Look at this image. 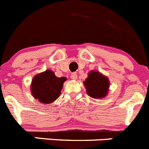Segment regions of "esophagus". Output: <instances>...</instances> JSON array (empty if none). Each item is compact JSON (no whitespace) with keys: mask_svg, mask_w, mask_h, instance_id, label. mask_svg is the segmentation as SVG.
Listing matches in <instances>:
<instances>
[{"mask_svg":"<svg viewBox=\"0 0 149 149\" xmlns=\"http://www.w3.org/2000/svg\"><path fill=\"white\" fill-rule=\"evenodd\" d=\"M71 78H72V80H74V81L77 80V73H72V74H71Z\"/></svg>","mask_w":149,"mask_h":149,"instance_id":"34e87169","label":"esophagus"}]
</instances>
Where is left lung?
I'll return each instance as SVG.
<instances>
[{"mask_svg": "<svg viewBox=\"0 0 149 149\" xmlns=\"http://www.w3.org/2000/svg\"><path fill=\"white\" fill-rule=\"evenodd\" d=\"M86 93L93 98H104L108 94L110 81L108 77L98 71H90L84 81Z\"/></svg>", "mask_w": 149, "mask_h": 149, "instance_id": "1", "label": "left lung"}]
</instances>
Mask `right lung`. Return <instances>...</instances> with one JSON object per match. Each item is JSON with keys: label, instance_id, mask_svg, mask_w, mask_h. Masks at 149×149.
Returning a JSON list of instances; mask_svg holds the SVG:
<instances>
[{"label": "right lung", "instance_id": "obj_1", "mask_svg": "<svg viewBox=\"0 0 149 149\" xmlns=\"http://www.w3.org/2000/svg\"><path fill=\"white\" fill-rule=\"evenodd\" d=\"M66 80L65 77H57L53 71L48 69L34 76L30 84L31 94L40 103H52L60 97Z\"/></svg>", "mask_w": 149, "mask_h": 149}]
</instances>
